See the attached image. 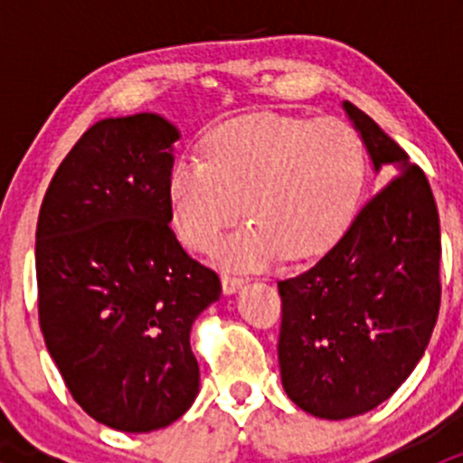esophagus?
<instances>
[{
	"instance_id": "1",
	"label": "esophagus",
	"mask_w": 463,
	"mask_h": 463,
	"mask_svg": "<svg viewBox=\"0 0 463 463\" xmlns=\"http://www.w3.org/2000/svg\"><path fill=\"white\" fill-rule=\"evenodd\" d=\"M222 287H223V291H226V293H235V291H240L241 287H244V278H237V275L223 273L222 275Z\"/></svg>"
}]
</instances>
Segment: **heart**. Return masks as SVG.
I'll return each instance as SVG.
<instances>
[{
  "instance_id": "heart-1",
  "label": "heart",
  "mask_w": 463,
  "mask_h": 463,
  "mask_svg": "<svg viewBox=\"0 0 463 463\" xmlns=\"http://www.w3.org/2000/svg\"><path fill=\"white\" fill-rule=\"evenodd\" d=\"M365 181V145L343 118L253 114L203 138L202 158L167 176L181 241L210 253L241 208L250 219L217 250L223 269L253 270L325 253L352 223Z\"/></svg>"
}]
</instances>
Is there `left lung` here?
<instances>
[{
  "instance_id": "1",
  "label": "left lung",
  "mask_w": 463,
  "mask_h": 463,
  "mask_svg": "<svg viewBox=\"0 0 463 463\" xmlns=\"http://www.w3.org/2000/svg\"><path fill=\"white\" fill-rule=\"evenodd\" d=\"M374 172L385 176L338 244L278 282L279 374L288 399L340 421L390 399L421 361L441 302V232L421 167L365 114L343 102Z\"/></svg>"
}]
</instances>
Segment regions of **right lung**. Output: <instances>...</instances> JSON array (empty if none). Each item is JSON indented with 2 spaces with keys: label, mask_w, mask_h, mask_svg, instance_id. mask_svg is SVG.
<instances>
[{
  "label": "right lung",
  "mask_w": 463,
  "mask_h": 463,
  "mask_svg": "<svg viewBox=\"0 0 463 463\" xmlns=\"http://www.w3.org/2000/svg\"><path fill=\"white\" fill-rule=\"evenodd\" d=\"M179 129L163 116L98 120L51 179L35 232L46 349L76 403L120 432H152L199 394L190 329L222 296L170 228Z\"/></svg>",
  "instance_id": "right-lung-1"
}]
</instances>
